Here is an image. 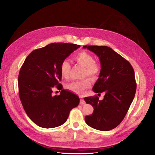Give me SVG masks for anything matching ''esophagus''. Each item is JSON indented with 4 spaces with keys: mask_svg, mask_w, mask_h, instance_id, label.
I'll return each mask as SVG.
<instances>
[{
    "mask_svg": "<svg viewBox=\"0 0 155 155\" xmlns=\"http://www.w3.org/2000/svg\"><path fill=\"white\" fill-rule=\"evenodd\" d=\"M85 100H84L83 99H81L80 100V104L81 105H83V104H85Z\"/></svg>",
    "mask_w": 155,
    "mask_h": 155,
    "instance_id": "obj_1",
    "label": "esophagus"
}]
</instances>
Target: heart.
Here are the masks:
<instances>
[{
	"label": "heart",
	"mask_w": 155,
	"mask_h": 155,
	"mask_svg": "<svg viewBox=\"0 0 155 155\" xmlns=\"http://www.w3.org/2000/svg\"><path fill=\"white\" fill-rule=\"evenodd\" d=\"M75 60L83 67L84 76H90L92 79H95L100 74V67L99 64L94 61V56L87 51H81L74 57ZM71 65L67 59H64L60 65V73L61 76L65 79L69 78ZM91 87V81L89 78H85L82 80L74 81L68 83L67 88L78 94H83L85 90Z\"/></svg>",
	"instance_id": "obj_1"
}]
</instances>
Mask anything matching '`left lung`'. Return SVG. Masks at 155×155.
<instances>
[{"label":"left lung","mask_w":155,"mask_h":155,"mask_svg":"<svg viewBox=\"0 0 155 155\" xmlns=\"http://www.w3.org/2000/svg\"><path fill=\"white\" fill-rule=\"evenodd\" d=\"M83 48L96 54L100 61V76L93 91L105 93L102 100L97 96L84 98L87 104L94 107L93 113L85 116V122L95 129L110 130L122 121L134 97L137 83L134 70L129 61L108 46Z\"/></svg>","instance_id":"obj_1"}]
</instances>
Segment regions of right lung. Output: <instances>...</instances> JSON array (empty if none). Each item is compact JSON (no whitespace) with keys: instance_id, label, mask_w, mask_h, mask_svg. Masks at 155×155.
<instances>
[{"instance_id":"add662e5","label":"right lung","mask_w":155,"mask_h":155,"mask_svg":"<svg viewBox=\"0 0 155 155\" xmlns=\"http://www.w3.org/2000/svg\"><path fill=\"white\" fill-rule=\"evenodd\" d=\"M80 47L71 43H54L36 49L28 55L18 78L19 97L30 120L41 127L49 129L66 122L69 113L79 104V97L63 89L60 65ZM55 86L61 90L53 96ZM60 92V91H59Z\"/></svg>"}]
</instances>
